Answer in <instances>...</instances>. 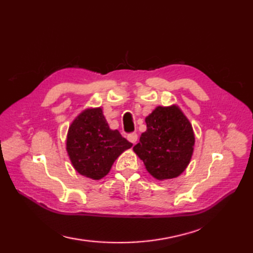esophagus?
<instances>
[{
  "mask_svg": "<svg viewBox=\"0 0 253 253\" xmlns=\"http://www.w3.org/2000/svg\"><path fill=\"white\" fill-rule=\"evenodd\" d=\"M127 139L131 141V143H133V144H135L137 141V134L135 133V132H133V133H130V134H127Z\"/></svg>",
  "mask_w": 253,
  "mask_h": 253,
  "instance_id": "34e87169",
  "label": "esophagus"
}]
</instances>
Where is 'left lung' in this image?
<instances>
[{"instance_id":"1","label":"left lung","mask_w":253,"mask_h":253,"mask_svg":"<svg viewBox=\"0 0 253 253\" xmlns=\"http://www.w3.org/2000/svg\"><path fill=\"white\" fill-rule=\"evenodd\" d=\"M145 121L147 130L133 150L156 179L179 176L192 157L195 140L187 117L177 106H159Z\"/></svg>"}]
</instances>
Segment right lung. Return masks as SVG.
<instances>
[{"label": "right lung", "mask_w": 253, "mask_h": 253, "mask_svg": "<svg viewBox=\"0 0 253 253\" xmlns=\"http://www.w3.org/2000/svg\"><path fill=\"white\" fill-rule=\"evenodd\" d=\"M131 147L118 130H110L102 108L84 110L67 133L66 150L74 169L94 180L106 176L116 159Z\"/></svg>", "instance_id": "obj_1"}]
</instances>
